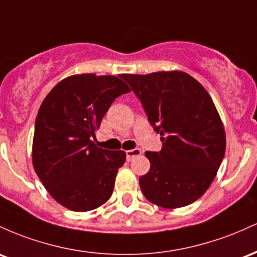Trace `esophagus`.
<instances>
[{
	"label": "esophagus",
	"mask_w": 257,
	"mask_h": 257,
	"mask_svg": "<svg viewBox=\"0 0 257 257\" xmlns=\"http://www.w3.org/2000/svg\"><path fill=\"white\" fill-rule=\"evenodd\" d=\"M142 154V151L140 148H135V149H130V151L126 152V158H127L128 161H131L135 157H138V155Z\"/></svg>",
	"instance_id": "esophagus-1"
}]
</instances>
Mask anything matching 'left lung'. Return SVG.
<instances>
[{"mask_svg": "<svg viewBox=\"0 0 257 257\" xmlns=\"http://www.w3.org/2000/svg\"><path fill=\"white\" fill-rule=\"evenodd\" d=\"M149 122L160 134V152H147L151 169L140 177L144 197L165 209L198 200L214 181L226 152V134L205 88L180 70L123 74Z\"/></svg>", "mask_w": 257, "mask_h": 257, "instance_id": "left-lung-1", "label": "left lung"}]
</instances>
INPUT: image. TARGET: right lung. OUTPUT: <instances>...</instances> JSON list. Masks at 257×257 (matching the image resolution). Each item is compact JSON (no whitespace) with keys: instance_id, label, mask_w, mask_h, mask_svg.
Instances as JSON below:
<instances>
[{"instance_id":"obj_1","label":"right lung","mask_w":257,"mask_h":257,"mask_svg":"<svg viewBox=\"0 0 257 257\" xmlns=\"http://www.w3.org/2000/svg\"><path fill=\"white\" fill-rule=\"evenodd\" d=\"M130 87L114 75L63 79L43 99L35 121L33 165L51 197L71 211H90L111 197L123 151L92 141L115 98Z\"/></svg>"}]
</instances>
